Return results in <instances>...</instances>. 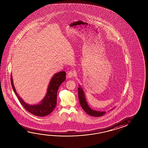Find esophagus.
<instances>
[{"label": "esophagus", "mask_w": 148, "mask_h": 148, "mask_svg": "<svg viewBox=\"0 0 148 148\" xmlns=\"http://www.w3.org/2000/svg\"><path fill=\"white\" fill-rule=\"evenodd\" d=\"M75 76V73L73 71H70L68 74V77L69 78H71Z\"/></svg>", "instance_id": "1"}]
</instances>
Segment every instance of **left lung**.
Returning <instances> with one entry per match:
<instances>
[{
	"label": "left lung",
	"mask_w": 148,
	"mask_h": 148,
	"mask_svg": "<svg viewBox=\"0 0 148 148\" xmlns=\"http://www.w3.org/2000/svg\"><path fill=\"white\" fill-rule=\"evenodd\" d=\"M78 90V98L80 103V105L82 107V109L87 114L90 116H101L106 114V112H99L91 109L88 104L87 101L85 97V93L82 88H81L80 85H79Z\"/></svg>",
	"instance_id": "obj_1"
}]
</instances>
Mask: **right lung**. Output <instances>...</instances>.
I'll return each mask as SVG.
<instances>
[{
    "label": "right lung",
    "instance_id": "right-lung-1",
    "mask_svg": "<svg viewBox=\"0 0 148 148\" xmlns=\"http://www.w3.org/2000/svg\"><path fill=\"white\" fill-rule=\"evenodd\" d=\"M11 76V83L13 91L25 109L34 116H45L51 114L56 107L57 91L61 84L66 80V73L64 71H61L53 75L49 84L47 91L43 99L39 104L33 105L26 103L20 97L13 85L12 74Z\"/></svg>",
    "mask_w": 148,
    "mask_h": 148
}]
</instances>
